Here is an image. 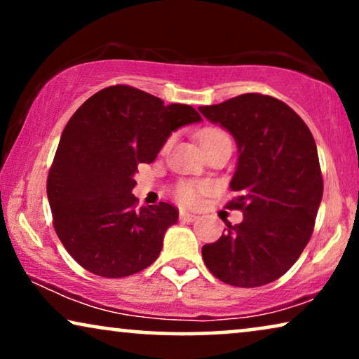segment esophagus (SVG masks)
<instances>
[{
    "mask_svg": "<svg viewBox=\"0 0 359 359\" xmlns=\"http://www.w3.org/2000/svg\"><path fill=\"white\" fill-rule=\"evenodd\" d=\"M180 219L184 220V222H194V220L198 219V215L191 214V212H186V210H181V212H180Z\"/></svg>",
    "mask_w": 359,
    "mask_h": 359,
    "instance_id": "esophagus-1",
    "label": "esophagus"
}]
</instances>
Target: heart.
<instances>
[{
  "label": "heart",
  "instance_id": "1",
  "mask_svg": "<svg viewBox=\"0 0 359 359\" xmlns=\"http://www.w3.org/2000/svg\"><path fill=\"white\" fill-rule=\"evenodd\" d=\"M198 139L201 142V145H203V149L215 144V142L230 140L229 135L225 134L222 129H219V127H204L203 130H199ZM170 144H171V139L166 140L165 149H168ZM209 189H210L209 183L183 181V183H180L178 188H176V198H178L180 203L184 205H196V204H199L201 196H203L204 193H208Z\"/></svg>",
  "mask_w": 359,
  "mask_h": 359
}]
</instances>
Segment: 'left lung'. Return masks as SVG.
<instances>
[{
  "label": "left lung",
  "mask_w": 359,
  "mask_h": 359,
  "mask_svg": "<svg viewBox=\"0 0 359 359\" xmlns=\"http://www.w3.org/2000/svg\"><path fill=\"white\" fill-rule=\"evenodd\" d=\"M237 142L229 209L243 212L217 242L203 247L209 271L237 287L281 278L306 248L316 225L323 180L316 140L301 117L273 96L247 93L201 106Z\"/></svg>",
  "instance_id": "obj_1"
}]
</instances>
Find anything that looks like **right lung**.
Wrapping results in <instances>:
<instances>
[{
    "instance_id": "right-lung-1",
    "label": "right lung",
    "mask_w": 359,
    "mask_h": 359,
    "mask_svg": "<svg viewBox=\"0 0 359 359\" xmlns=\"http://www.w3.org/2000/svg\"><path fill=\"white\" fill-rule=\"evenodd\" d=\"M188 104L127 85L97 91L62 132L47 178L53 227L78 264L102 278L150 266L178 209L168 203L135 209L139 163H151L180 127L201 122Z\"/></svg>"
}]
</instances>
